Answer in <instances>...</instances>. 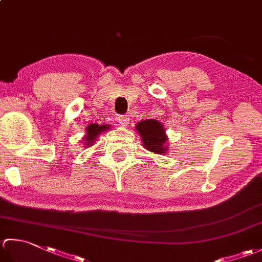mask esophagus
<instances>
[{
	"label": "esophagus",
	"mask_w": 262,
	"mask_h": 262,
	"mask_svg": "<svg viewBox=\"0 0 262 262\" xmlns=\"http://www.w3.org/2000/svg\"><path fill=\"white\" fill-rule=\"evenodd\" d=\"M118 120H119L121 126H127L128 121H129V118H128L127 116H119L118 117Z\"/></svg>",
	"instance_id": "esophagus-1"
}]
</instances>
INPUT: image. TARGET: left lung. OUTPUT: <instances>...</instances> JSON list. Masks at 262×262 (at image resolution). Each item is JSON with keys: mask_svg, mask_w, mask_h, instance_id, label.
I'll return each instance as SVG.
<instances>
[{"mask_svg": "<svg viewBox=\"0 0 262 262\" xmlns=\"http://www.w3.org/2000/svg\"><path fill=\"white\" fill-rule=\"evenodd\" d=\"M136 129L140 133L143 141V145L146 150L162 155L167 151L166 142L167 136L165 134V128L156 119H146L140 121L136 125Z\"/></svg>", "mask_w": 262, "mask_h": 262, "instance_id": "1", "label": "left lung"}]
</instances>
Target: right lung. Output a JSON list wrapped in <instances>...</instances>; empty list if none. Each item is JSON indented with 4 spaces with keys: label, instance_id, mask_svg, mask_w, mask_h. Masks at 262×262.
<instances>
[{
    "label": "right lung",
    "instance_id": "obj_1",
    "mask_svg": "<svg viewBox=\"0 0 262 262\" xmlns=\"http://www.w3.org/2000/svg\"><path fill=\"white\" fill-rule=\"evenodd\" d=\"M107 128H109V125H102V126H99L97 124H91L89 127L86 128V137L85 138V143L86 144L89 145H92L93 144L94 140H96V137L99 134H101L102 132L106 130Z\"/></svg>",
    "mask_w": 262,
    "mask_h": 262
}]
</instances>
